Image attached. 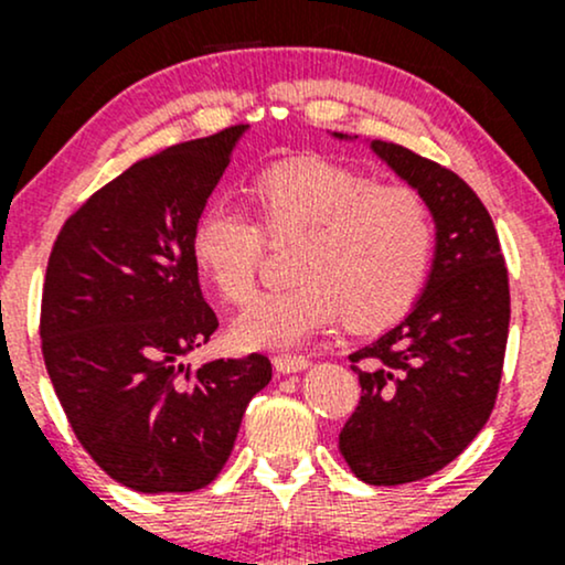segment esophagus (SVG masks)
I'll use <instances>...</instances> for the list:
<instances>
[{
	"label": "esophagus",
	"instance_id": "34e87169",
	"mask_svg": "<svg viewBox=\"0 0 565 565\" xmlns=\"http://www.w3.org/2000/svg\"><path fill=\"white\" fill-rule=\"evenodd\" d=\"M308 364H310V361L305 359V355H297V353H278V355H274L276 372H281V374L302 372V369L308 366Z\"/></svg>",
	"mask_w": 565,
	"mask_h": 565
}]
</instances>
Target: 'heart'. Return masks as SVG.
<instances>
[{"mask_svg": "<svg viewBox=\"0 0 565 565\" xmlns=\"http://www.w3.org/2000/svg\"><path fill=\"white\" fill-rule=\"evenodd\" d=\"M255 223L206 206L191 228V263L228 305L257 289L265 237L295 244V287L265 295L233 323L242 348L295 345L342 310L353 329H380L412 308L436 252L427 201L408 185H377L340 161L300 157L270 164L246 185Z\"/></svg>", "mask_w": 565, "mask_h": 565, "instance_id": "obj_1", "label": "heart"}]
</instances>
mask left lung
<instances>
[{"instance_id":"obj_1","label":"left lung","mask_w":565,"mask_h":565,"mask_svg":"<svg viewBox=\"0 0 565 565\" xmlns=\"http://www.w3.org/2000/svg\"><path fill=\"white\" fill-rule=\"evenodd\" d=\"M372 151L436 220V257L412 313L350 353L361 401L342 427L340 451L364 483L398 486L446 468L489 419L508 345L510 284L491 215L459 174L395 142L372 140Z\"/></svg>"}]
</instances>
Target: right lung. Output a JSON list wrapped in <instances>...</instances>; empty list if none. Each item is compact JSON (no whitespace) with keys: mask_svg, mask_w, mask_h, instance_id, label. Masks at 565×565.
Instances as JSON below:
<instances>
[{"mask_svg":"<svg viewBox=\"0 0 565 565\" xmlns=\"http://www.w3.org/2000/svg\"><path fill=\"white\" fill-rule=\"evenodd\" d=\"M244 125L140 159L63 223L42 291V355L84 451L114 481L196 491L228 462L260 353L193 369L217 329L191 263V228Z\"/></svg>","mask_w":565,"mask_h":565,"instance_id":"add662e5","label":"right lung"}]
</instances>
